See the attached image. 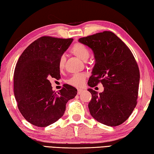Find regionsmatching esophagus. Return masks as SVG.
<instances>
[{
	"label": "esophagus",
	"mask_w": 154,
	"mask_h": 154,
	"mask_svg": "<svg viewBox=\"0 0 154 154\" xmlns=\"http://www.w3.org/2000/svg\"><path fill=\"white\" fill-rule=\"evenodd\" d=\"M83 92V90L81 89V88H78V95H80Z\"/></svg>",
	"instance_id": "obj_1"
}]
</instances>
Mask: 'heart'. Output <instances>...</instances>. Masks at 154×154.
Returning a JSON list of instances; mask_svg holds the SVG:
<instances>
[{
	"mask_svg": "<svg viewBox=\"0 0 154 154\" xmlns=\"http://www.w3.org/2000/svg\"><path fill=\"white\" fill-rule=\"evenodd\" d=\"M71 52L78 58L81 59L82 61H86L89 57L90 51L87 46L82 44V43H76L73 46L72 48ZM66 61V57L64 55H62L59 61V68L60 70L63 69ZM87 75L84 73L81 74H76L73 75L72 76L67 80V83L69 85L75 86V87H80L84 84Z\"/></svg>",
	"mask_w": 154,
	"mask_h": 154,
	"instance_id": "b5f03b06",
	"label": "heart"
}]
</instances>
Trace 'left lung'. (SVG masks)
<instances>
[{
  "instance_id": "left-lung-1",
  "label": "left lung",
  "mask_w": 154,
  "mask_h": 154,
  "mask_svg": "<svg viewBox=\"0 0 154 154\" xmlns=\"http://www.w3.org/2000/svg\"><path fill=\"white\" fill-rule=\"evenodd\" d=\"M79 42L92 49L95 64L88 85L101 82L104 87L98 94L92 88L88 103L91 115L101 124L116 126L128 119L136 107L140 73L128 47L109 31L81 38Z\"/></svg>"
}]
</instances>
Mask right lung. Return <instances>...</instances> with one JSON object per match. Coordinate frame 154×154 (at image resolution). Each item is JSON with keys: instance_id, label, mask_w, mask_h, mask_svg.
Instances as JSON below:
<instances>
[{"instance_id": "obj_1", "label": "right lung", "mask_w": 154, "mask_h": 154, "mask_svg": "<svg viewBox=\"0 0 154 154\" xmlns=\"http://www.w3.org/2000/svg\"><path fill=\"white\" fill-rule=\"evenodd\" d=\"M72 38L51 36L38 38L27 47L16 64L14 95L24 118L34 126L46 127L63 116L67 102L74 99L77 89L64 85L53 91L50 78H61L59 61Z\"/></svg>"}]
</instances>
